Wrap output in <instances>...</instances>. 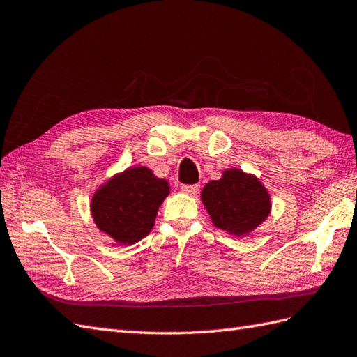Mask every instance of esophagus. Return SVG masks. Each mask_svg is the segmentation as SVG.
I'll return each instance as SVG.
<instances>
[{
  "label": "esophagus",
  "mask_w": 357,
  "mask_h": 357,
  "mask_svg": "<svg viewBox=\"0 0 357 357\" xmlns=\"http://www.w3.org/2000/svg\"><path fill=\"white\" fill-rule=\"evenodd\" d=\"M181 190L184 193H187V195L195 196L199 192V184H185V185L181 187Z\"/></svg>",
  "instance_id": "obj_1"
}]
</instances>
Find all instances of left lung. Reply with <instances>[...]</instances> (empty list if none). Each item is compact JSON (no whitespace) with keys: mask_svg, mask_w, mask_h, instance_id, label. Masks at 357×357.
I'll list each match as a JSON object with an SVG mask.
<instances>
[{"mask_svg":"<svg viewBox=\"0 0 357 357\" xmlns=\"http://www.w3.org/2000/svg\"><path fill=\"white\" fill-rule=\"evenodd\" d=\"M202 202L214 225L234 234H245L268 218L271 202L259 179L231 169L202 190Z\"/></svg>","mask_w":357,"mask_h":357,"instance_id":"left-lung-1","label":"left lung"}]
</instances>
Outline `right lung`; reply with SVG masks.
Masks as SVG:
<instances>
[{"instance_id":"obj_1","label":"right lung","mask_w":357,"mask_h":357,"mask_svg":"<svg viewBox=\"0 0 357 357\" xmlns=\"http://www.w3.org/2000/svg\"><path fill=\"white\" fill-rule=\"evenodd\" d=\"M167 195V181L146 167L129 169L98 190L91 206L93 218L106 234L130 245L151 233Z\"/></svg>"}]
</instances>
